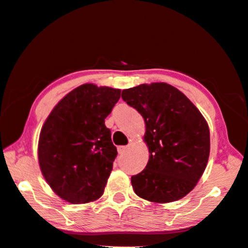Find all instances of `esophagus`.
<instances>
[{
    "mask_svg": "<svg viewBox=\"0 0 248 248\" xmlns=\"http://www.w3.org/2000/svg\"><path fill=\"white\" fill-rule=\"evenodd\" d=\"M117 149H118V152H119L120 155H123V153H124L125 151H127L128 147H127V145H119V147H118Z\"/></svg>",
    "mask_w": 248,
    "mask_h": 248,
    "instance_id": "obj_1",
    "label": "esophagus"
}]
</instances>
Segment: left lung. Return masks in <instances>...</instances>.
<instances>
[{"label": "left lung", "instance_id": "obj_1", "mask_svg": "<svg viewBox=\"0 0 248 248\" xmlns=\"http://www.w3.org/2000/svg\"><path fill=\"white\" fill-rule=\"evenodd\" d=\"M121 98L145 123L149 161L131 176L136 194L155 203L182 199L193 190L210 155V130L199 109L166 82L123 90Z\"/></svg>", "mask_w": 248, "mask_h": 248}]
</instances>
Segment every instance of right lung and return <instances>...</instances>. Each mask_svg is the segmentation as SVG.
Returning a JSON list of instances; mask_svg holds the SVG:
<instances>
[{"label": "right lung", "instance_id": "add662e5", "mask_svg": "<svg viewBox=\"0 0 248 248\" xmlns=\"http://www.w3.org/2000/svg\"><path fill=\"white\" fill-rule=\"evenodd\" d=\"M120 93L81 85L55 106L43 125L39 167L49 186L65 201L88 203L103 195L118 155L105 119Z\"/></svg>", "mask_w": 248, "mask_h": 248}]
</instances>
